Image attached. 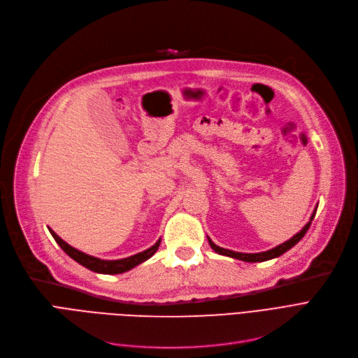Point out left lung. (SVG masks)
Wrapping results in <instances>:
<instances>
[{"label":"left lung","instance_id":"obj_1","mask_svg":"<svg viewBox=\"0 0 358 358\" xmlns=\"http://www.w3.org/2000/svg\"><path fill=\"white\" fill-rule=\"evenodd\" d=\"M316 210H317V207L315 208V211H313V214H312V217H310V220H309V223L306 224L297 234H294V236L292 237V239H288L287 242H284V243H281V245H278V246H275V248H272V249H269V250H265V252H259V253H242V252H234V250H230V249H224V248L217 246V245L210 239V237H208V243H210V246H211L217 253L224 255V257L234 258V259H241V261H245V262H264V261L274 259V258L281 257L282 253H285L287 250H290L294 245H297V243L301 241V237L306 234V231L309 230V227H310V224H312V220L315 218Z\"/></svg>","mask_w":358,"mask_h":358}]
</instances>
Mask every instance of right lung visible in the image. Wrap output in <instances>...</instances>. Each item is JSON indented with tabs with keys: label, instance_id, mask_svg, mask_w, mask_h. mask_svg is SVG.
<instances>
[{
	"label": "right lung",
	"instance_id": "obj_1",
	"mask_svg": "<svg viewBox=\"0 0 358 358\" xmlns=\"http://www.w3.org/2000/svg\"><path fill=\"white\" fill-rule=\"evenodd\" d=\"M49 231H50V234H52L55 242L61 246V249L68 255V257L73 258L76 262H78L83 266H86L87 269H90L93 272H99V274H110V275L122 274V272H127L137 265L145 262L157 252L160 242H162L159 239L156 242V245H152L151 248H148L137 255H132V257H128L124 259H116V261H105L100 258H94V257H92V255H87V253H84V252L70 246L66 242H64L52 229H49Z\"/></svg>",
	"mask_w": 358,
	"mask_h": 358
}]
</instances>
